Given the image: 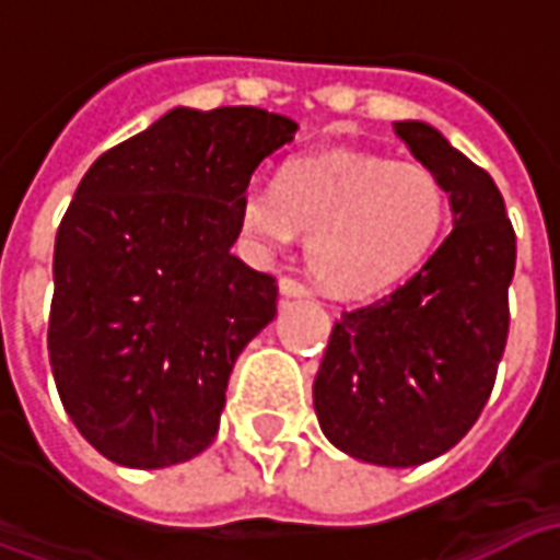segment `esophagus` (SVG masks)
<instances>
[{
	"mask_svg": "<svg viewBox=\"0 0 560 560\" xmlns=\"http://www.w3.org/2000/svg\"><path fill=\"white\" fill-rule=\"evenodd\" d=\"M279 288H281V293H284V296H308V284H305V281H300V279H293V276H284V279L279 281Z\"/></svg>",
	"mask_w": 560,
	"mask_h": 560,
	"instance_id": "obj_1",
	"label": "esophagus"
}]
</instances>
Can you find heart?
Here are the masks:
<instances>
[{"instance_id": "obj_1", "label": "heart", "mask_w": 560, "mask_h": 560, "mask_svg": "<svg viewBox=\"0 0 560 560\" xmlns=\"http://www.w3.org/2000/svg\"><path fill=\"white\" fill-rule=\"evenodd\" d=\"M446 215V188L429 167L353 149L291 161L279 188L252 179L240 197V224L264 252L312 233V272L341 296H369L411 276Z\"/></svg>"}]
</instances>
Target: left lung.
<instances>
[{
    "label": "left lung",
    "mask_w": 560,
    "mask_h": 560,
    "mask_svg": "<svg viewBox=\"0 0 560 560\" xmlns=\"http://www.w3.org/2000/svg\"><path fill=\"white\" fill-rule=\"evenodd\" d=\"M444 183L453 231L375 303L341 312L315 377L320 429L341 453L411 468L456 446L492 396L510 332L516 233L489 173L425 122H396Z\"/></svg>",
    "instance_id": "obj_1"
}]
</instances>
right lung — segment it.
I'll use <instances>...</instances> for the list:
<instances>
[{"label": "right lung", "mask_w": 560, "mask_h": 560, "mask_svg": "<svg viewBox=\"0 0 560 560\" xmlns=\"http://www.w3.org/2000/svg\"><path fill=\"white\" fill-rule=\"evenodd\" d=\"M296 122L176 107L107 149L56 231L47 351L80 434L128 468H167L219 432L228 377L279 284L231 245L257 164Z\"/></svg>", "instance_id": "right-lung-1"}]
</instances>
